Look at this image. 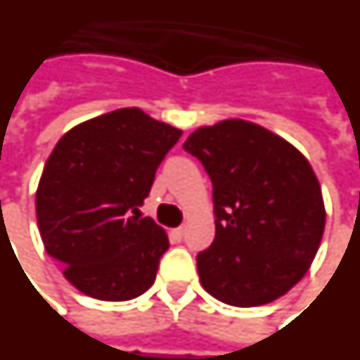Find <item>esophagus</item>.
<instances>
[{
    "mask_svg": "<svg viewBox=\"0 0 360 360\" xmlns=\"http://www.w3.org/2000/svg\"><path fill=\"white\" fill-rule=\"evenodd\" d=\"M172 234H173V238H175V240H181V238H183V236H185V227H183V225H181V227L173 229Z\"/></svg>",
    "mask_w": 360,
    "mask_h": 360,
    "instance_id": "obj_1",
    "label": "esophagus"
}]
</instances>
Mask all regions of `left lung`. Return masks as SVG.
<instances>
[{
  "label": "left lung",
  "mask_w": 360,
  "mask_h": 360,
  "mask_svg": "<svg viewBox=\"0 0 360 360\" xmlns=\"http://www.w3.org/2000/svg\"><path fill=\"white\" fill-rule=\"evenodd\" d=\"M183 148L214 187L215 238L196 255L204 290L236 307L286 294L307 273L324 233L311 164L288 141L244 120L200 127Z\"/></svg>",
  "instance_id": "8db88e82"
}]
</instances>
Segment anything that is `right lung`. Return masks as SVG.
Here are the masks:
<instances>
[{
  "label": "right lung",
  "mask_w": 360,
  "mask_h": 360,
  "mask_svg": "<svg viewBox=\"0 0 360 360\" xmlns=\"http://www.w3.org/2000/svg\"><path fill=\"white\" fill-rule=\"evenodd\" d=\"M181 135L141 108H120L72 127L53 148L36 193L39 234L85 295L126 302L154 284L169 242L139 207Z\"/></svg>",
  "instance_id": "add662e5"
}]
</instances>
